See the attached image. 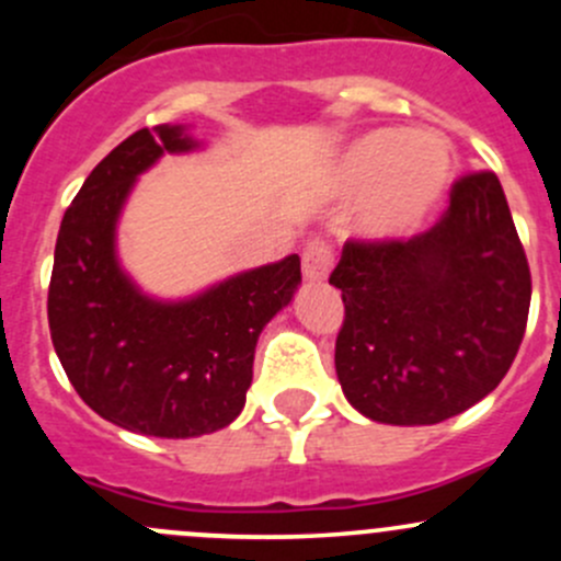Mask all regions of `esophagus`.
I'll return each mask as SVG.
<instances>
[{"label":"esophagus","instance_id":"obj_1","mask_svg":"<svg viewBox=\"0 0 561 561\" xmlns=\"http://www.w3.org/2000/svg\"><path fill=\"white\" fill-rule=\"evenodd\" d=\"M301 265H304V276H307L309 282H325L328 271H331V265H333L331 244H328L325 239L309 241L307 249H304Z\"/></svg>","mask_w":561,"mask_h":561}]
</instances>
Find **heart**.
Here are the masks:
<instances>
[{
	"label": "heart",
	"mask_w": 561,
	"mask_h": 561,
	"mask_svg": "<svg viewBox=\"0 0 561 561\" xmlns=\"http://www.w3.org/2000/svg\"><path fill=\"white\" fill-rule=\"evenodd\" d=\"M454 171L448 140L437 133L371 129L344 149L336 181L360 192L355 230L366 239L412 233L437 208Z\"/></svg>",
	"instance_id": "b5f03b06"
}]
</instances>
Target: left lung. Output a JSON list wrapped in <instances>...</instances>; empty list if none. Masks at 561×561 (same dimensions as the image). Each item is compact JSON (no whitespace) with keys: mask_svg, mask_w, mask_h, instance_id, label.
I'll return each instance as SVG.
<instances>
[{"mask_svg":"<svg viewBox=\"0 0 561 561\" xmlns=\"http://www.w3.org/2000/svg\"><path fill=\"white\" fill-rule=\"evenodd\" d=\"M336 375L360 415L432 426L478 404L511 369L531 301L529 263L491 171L450 186L439 222L407 241H353Z\"/></svg>","mask_w":561,"mask_h":561,"instance_id":"obj_1","label":"left lung"}]
</instances>
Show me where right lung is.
<instances>
[{
  "mask_svg": "<svg viewBox=\"0 0 561 561\" xmlns=\"http://www.w3.org/2000/svg\"><path fill=\"white\" fill-rule=\"evenodd\" d=\"M192 149L179 124L122 140L65 211L50 271V342L72 388L100 417L146 437H201L233 423L260 331L301 282L298 254L186 301L144 296L124 274L116 222L135 179L162 154Z\"/></svg>",
  "mask_w": 561,
  "mask_h": 561,
  "instance_id": "1",
  "label": "right lung"
}]
</instances>
